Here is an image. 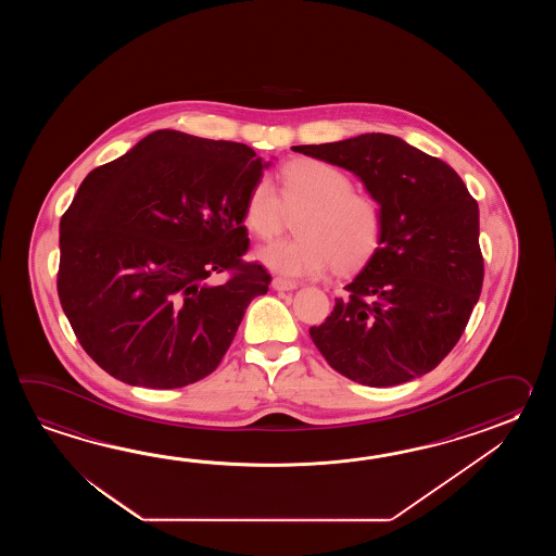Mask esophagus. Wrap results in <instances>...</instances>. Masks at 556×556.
<instances>
[{
	"instance_id": "obj_1",
	"label": "esophagus",
	"mask_w": 556,
	"mask_h": 556,
	"mask_svg": "<svg viewBox=\"0 0 556 556\" xmlns=\"http://www.w3.org/2000/svg\"><path fill=\"white\" fill-rule=\"evenodd\" d=\"M274 290H278V292H288V290H295L298 288V283L294 280H286V278H280V276H276L273 280Z\"/></svg>"
}]
</instances>
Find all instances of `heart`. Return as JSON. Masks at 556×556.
Instances as JSON below:
<instances>
[{
	"label": "heart",
	"instance_id": "obj_1",
	"mask_svg": "<svg viewBox=\"0 0 556 556\" xmlns=\"http://www.w3.org/2000/svg\"><path fill=\"white\" fill-rule=\"evenodd\" d=\"M280 194L266 177L258 178L244 201V225L258 238L282 230L287 204L300 235L270 242L258 261L290 278L319 276L336 264L354 270L378 250L386 214L378 199L354 192V180L340 166L319 159H295L280 170ZM283 199L280 200L279 197Z\"/></svg>",
	"mask_w": 556,
	"mask_h": 556
}]
</instances>
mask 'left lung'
<instances>
[{
	"mask_svg": "<svg viewBox=\"0 0 556 556\" xmlns=\"http://www.w3.org/2000/svg\"><path fill=\"white\" fill-rule=\"evenodd\" d=\"M354 173L378 199V250L345 286L312 342L336 371L369 388L426 376L459 342L483 286L479 204L447 163L383 132L300 144Z\"/></svg>",
	"mask_w": 556,
	"mask_h": 556,
	"instance_id": "obj_1",
	"label": "left lung"
}]
</instances>
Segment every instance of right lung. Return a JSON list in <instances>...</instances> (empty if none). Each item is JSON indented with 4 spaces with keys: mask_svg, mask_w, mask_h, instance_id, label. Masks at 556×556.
Here are the masks:
<instances>
[{
    "mask_svg": "<svg viewBox=\"0 0 556 556\" xmlns=\"http://www.w3.org/2000/svg\"><path fill=\"white\" fill-rule=\"evenodd\" d=\"M270 166L242 142L154 130L85 177L61 216L58 292L85 352L129 386L213 374L270 274L242 262L244 201ZM213 271H230L220 287Z\"/></svg>",
    "mask_w": 556,
    "mask_h": 556,
    "instance_id": "add662e5",
    "label": "right lung"
}]
</instances>
